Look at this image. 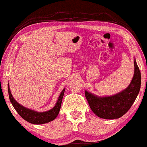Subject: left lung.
Listing matches in <instances>:
<instances>
[{
  "instance_id": "8db88e82",
  "label": "left lung",
  "mask_w": 147,
  "mask_h": 147,
  "mask_svg": "<svg viewBox=\"0 0 147 147\" xmlns=\"http://www.w3.org/2000/svg\"><path fill=\"white\" fill-rule=\"evenodd\" d=\"M135 73L125 90L112 96L98 97L85 91L88 105L93 112L102 119H115L121 117L135 102L141 86V73L136 61H134Z\"/></svg>"
}]
</instances>
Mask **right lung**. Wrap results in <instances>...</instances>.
<instances>
[{
	"label": "right lung",
	"mask_w": 147,
	"mask_h": 147,
	"mask_svg": "<svg viewBox=\"0 0 147 147\" xmlns=\"http://www.w3.org/2000/svg\"><path fill=\"white\" fill-rule=\"evenodd\" d=\"M64 91H65V89L63 90L62 92L61 93L56 105L52 109L47 111V112H38L32 110V109H27V108L24 107L22 105H21L20 104H19L14 100V98L12 97L10 89H9V84H8V93H9V100H10L11 103L13 105L14 108L24 120L33 124L47 123L48 122L54 120L56 118V117L59 114V111H60L61 102H62V99L64 95Z\"/></svg>",
	"instance_id": "add662e5"
}]
</instances>
